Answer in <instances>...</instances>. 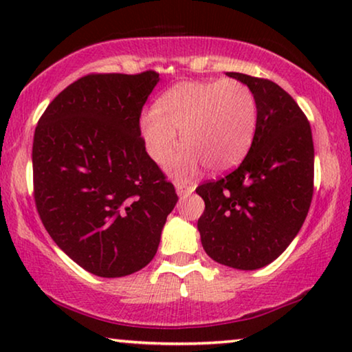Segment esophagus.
<instances>
[{
	"label": "esophagus",
	"instance_id": "1",
	"mask_svg": "<svg viewBox=\"0 0 352 352\" xmlns=\"http://www.w3.org/2000/svg\"><path fill=\"white\" fill-rule=\"evenodd\" d=\"M175 186H176V192H177V195H179V197H187L189 194H192V192H194V186L186 184V182L177 181Z\"/></svg>",
	"mask_w": 352,
	"mask_h": 352
}]
</instances>
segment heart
<instances>
[{"mask_svg": "<svg viewBox=\"0 0 352 352\" xmlns=\"http://www.w3.org/2000/svg\"><path fill=\"white\" fill-rule=\"evenodd\" d=\"M256 99L240 80L182 81L165 91L155 110L142 115L141 129L147 151L160 166L171 162L177 133L186 148L173 171L195 175L201 163L224 171L245 157L256 129Z\"/></svg>", "mask_w": 352, "mask_h": 352, "instance_id": "heart-1", "label": "heart"}]
</instances>
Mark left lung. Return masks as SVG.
<instances>
[{
    "mask_svg": "<svg viewBox=\"0 0 352 352\" xmlns=\"http://www.w3.org/2000/svg\"><path fill=\"white\" fill-rule=\"evenodd\" d=\"M256 99V129L243 162L197 187L205 211L197 228L206 254L253 271L280 256L300 232L314 192L311 124L295 99L267 78L237 72Z\"/></svg>",
    "mask_w": 352,
    "mask_h": 352,
    "instance_id": "obj_1",
    "label": "left lung"
}]
</instances>
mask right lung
Returning <instances> with one entry per match:
<instances>
[{
  "label": "right lung",
  "mask_w": 352,
  "mask_h": 352,
  "mask_svg": "<svg viewBox=\"0 0 352 352\" xmlns=\"http://www.w3.org/2000/svg\"><path fill=\"white\" fill-rule=\"evenodd\" d=\"M158 80L155 70L85 75L51 100L35 128L36 211L57 247L94 276L147 266L177 201L139 124Z\"/></svg>",
  "instance_id": "add662e5"
}]
</instances>
